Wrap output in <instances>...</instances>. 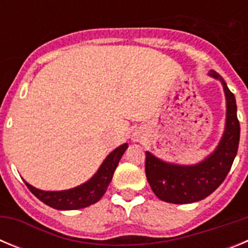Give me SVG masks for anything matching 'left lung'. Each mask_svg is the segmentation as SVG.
<instances>
[{
	"mask_svg": "<svg viewBox=\"0 0 248 248\" xmlns=\"http://www.w3.org/2000/svg\"><path fill=\"white\" fill-rule=\"evenodd\" d=\"M209 76L220 80L226 97L225 130L216 149L194 165L166 163L145 151V174L149 185L157 198L165 202L191 203L207 198L223 183L237 154L240 123L235 95L220 74L210 71Z\"/></svg>",
	"mask_w": 248,
	"mask_h": 248,
	"instance_id": "obj_1",
	"label": "left lung"
}]
</instances>
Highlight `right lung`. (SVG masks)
<instances>
[{
    "label": "right lung",
    "instance_id": "right-lung-1",
    "mask_svg": "<svg viewBox=\"0 0 248 248\" xmlns=\"http://www.w3.org/2000/svg\"><path fill=\"white\" fill-rule=\"evenodd\" d=\"M128 149V144H123L113 150L105 157L98 171L82 185L73 189L62 190V191H45L34 186L30 185L27 181L25 184L30 191L37 199L46 205L56 210H78L84 209L93 203L98 202L108 189L109 184L113 179V174L117 169L119 160Z\"/></svg>",
    "mask_w": 248,
    "mask_h": 248
}]
</instances>
